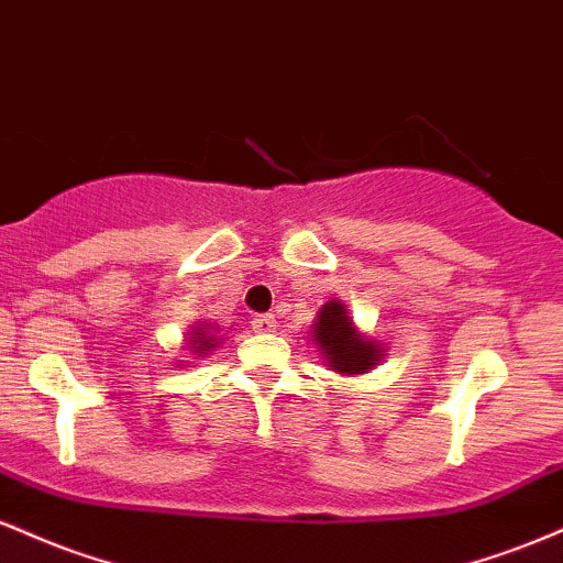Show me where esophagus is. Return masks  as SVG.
<instances>
[{
	"mask_svg": "<svg viewBox=\"0 0 563 563\" xmlns=\"http://www.w3.org/2000/svg\"><path fill=\"white\" fill-rule=\"evenodd\" d=\"M251 325H254L256 333H275L277 320L275 314H254V318H251Z\"/></svg>",
	"mask_w": 563,
	"mask_h": 563,
	"instance_id": "obj_1",
	"label": "esophagus"
}]
</instances>
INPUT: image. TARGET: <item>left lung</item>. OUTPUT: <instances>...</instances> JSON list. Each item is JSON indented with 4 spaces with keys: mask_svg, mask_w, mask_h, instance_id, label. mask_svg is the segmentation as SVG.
<instances>
[{
    "mask_svg": "<svg viewBox=\"0 0 563 563\" xmlns=\"http://www.w3.org/2000/svg\"><path fill=\"white\" fill-rule=\"evenodd\" d=\"M314 344H320L331 371L339 373H365L376 365L380 349L354 331L344 303L331 301L322 307L314 322Z\"/></svg>",
    "mask_w": 563,
    "mask_h": 563,
    "instance_id": "obj_1",
    "label": "left lung"
}]
</instances>
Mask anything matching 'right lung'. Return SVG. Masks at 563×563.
I'll return each instance as SVG.
<instances>
[{"mask_svg": "<svg viewBox=\"0 0 563 563\" xmlns=\"http://www.w3.org/2000/svg\"><path fill=\"white\" fill-rule=\"evenodd\" d=\"M211 341L214 339H211V335H206V331H200V328L198 331H192V349H196V352H209V349L214 346Z\"/></svg>", "mask_w": 563, "mask_h": 563, "instance_id": "right-lung-1", "label": "right lung"}]
</instances>
